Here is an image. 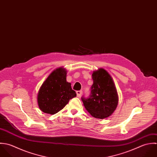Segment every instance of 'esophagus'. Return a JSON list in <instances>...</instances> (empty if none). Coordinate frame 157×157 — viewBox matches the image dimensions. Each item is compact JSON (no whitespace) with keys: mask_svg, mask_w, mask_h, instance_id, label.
<instances>
[{"mask_svg":"<svg viewBox=\"0 0 157 157\" xmlns=\"http://www.w3.org/2000/svg\"><path fill=\"white\" fill-rule=\"evenodd\" d=\"M76 93H77V97H80L81 95H82V90H81V91H77L76 92Z\"/></svg>","mask_w":157,"mask_h":157,"instance_id":"34e87169","label":"esophagus"}]
</instances>
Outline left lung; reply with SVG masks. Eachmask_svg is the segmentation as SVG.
Segmentation results:
<instances>
[{"instance_id": "obj_1", "label": "left lung", "mask_w": 157, "mask_h": 157, "mask_svg": "<svg viewBox=\"0 0 157 157\" xmlns=\"http://www.w3.org/2000/svg\"><path fill=\"white\" fill-rule=\"evenodd\" d=\"M93 84L90 98H82L83 105L95 118L105 119L111 116L118 105V94L113 80L103 68L93 71Z\"/></svg>"}]
</instances>
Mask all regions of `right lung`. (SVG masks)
Masks as SVG:
<instances>
[{"label": "right lung", "instance_id": "1", "mask_svg": "<svg viewBox=\"0 0 157 157\" xmlns=\"http://www.w3.org/2000/svg\"><path fill=\"white\" fill-rule=\"evenodd\" d=\"M67 71L60 67L53 71L41 86L37 95L40 109L44 113L55 114L76 97L71 84L66 81Z\"/></svg>", "mask_w": 157, "mask_h": 157}]
</instances>
